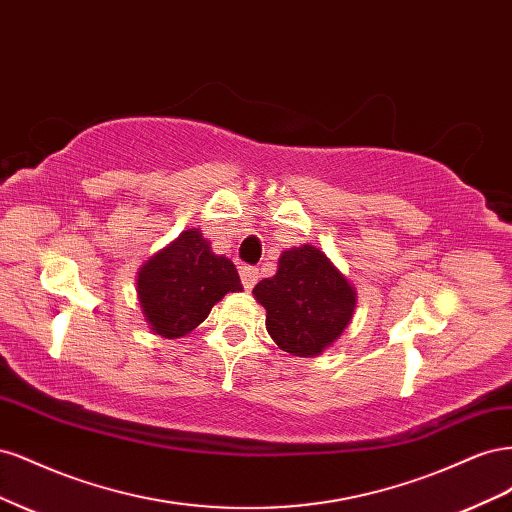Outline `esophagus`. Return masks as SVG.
<instances>
[{"label":"esophagus","mask_w":512,"mask_h":512,"mask_svg":"<svg viewBox=\"0 0 512 512\" xmlns=\"http://www.w3.org/2000/svg\"><path fill=\"white\" fill-rule=\"evenodd\" d=\"M239 275H241V284H243L245 290H252L256 286V282H258V277H260L256 267H241Z\"/></svg>","instance_id":"esophagus-1"}]
</instances>
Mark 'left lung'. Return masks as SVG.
<instances>
[{"instance_id": "8db88e82", "label": "left lung", "mask_w": 512, "mask_h": 512, "mask_svg": "<svg viewBox=\"0 0 512 512\" xmlns=\"http://www.w3.org/2000/svg\"><path fill=\"white\" fill-rule=\"evenodd\" d=\"M252 292L267 309L271 339L294 356L329 348L350 324L356 305V290L314 245L282 252L277 273Z\"/></svg>"}]
</instances>
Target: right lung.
Here are the masks:
<instances>
[{"instance_id":"1","label":"right lung","mask_w":512,"mask_h":512,"mask_svg":"<svg viewBox=\"0 0 512 512\" xmlns=\"http://www.w3.org/2000/svg\"><path fill=\"white\" fill-rule=\"evenodd\" d=\"M235 265L211 252L198 228L183 230L138 271L136 290L145 320L166 339L188 335L226 292H239Z\"/></svg>"}]
</instances>
